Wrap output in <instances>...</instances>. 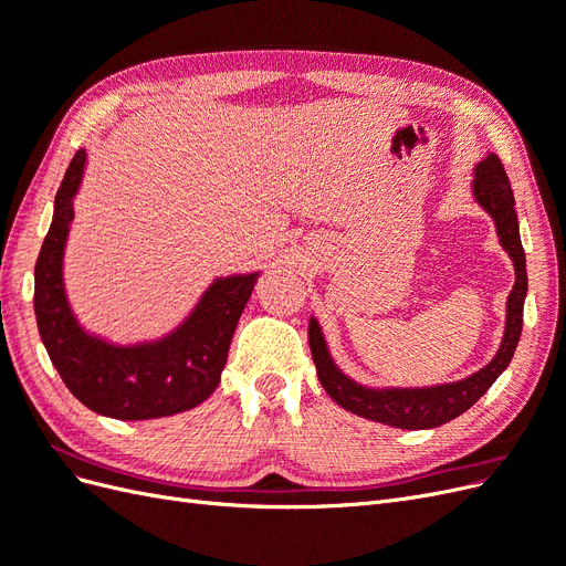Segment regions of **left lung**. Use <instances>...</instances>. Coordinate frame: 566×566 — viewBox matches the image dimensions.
Returning a JSON list of instances; mask_svg holds the SVG:
<instances>
[{"label":"left lung","instance_id":"8db88e82","mask_svg":"<svg viewBox=\"0 0 566 566\" xmlns=\"http://www.w3.org/2000/svg\"><path fill=\"white\" fill-rule=\"evenodd\" d=\"M472 196L493 219L499 241L510 254L512 266H515V285H512L507 295L505 333L499 352H495V356L484 368H479L470 378H462L458 382L434 387H366L352 380L349 375L335 366L321 333V325L312 316L310 347L316 364V375L323 389L331 394V399L337 401L342 408H347L349 413L389 427H399V430H432V427H439L465 413L470 406L484 397L486 389L512 361V354H515L522 335V316L528 285L526 256L520 241L515 196H512V188L499 156H493V153H489L482 163L474 165Z\"/></svg>","mask_w":566,"mask_h":566}]
</instances>
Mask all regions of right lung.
I'll use <instances>...</instances> for the list:
<instances>
[{"instance_id": "add662e5", "label": "right lung", "mask_w": 566, "mask_h": 566, "mask_svg": "<svg viewBox=\"0 0 566 566\" xmlns=\"http://www.w3.org/2000/svg\"><path fill=\"white\" fill-rule=\"evenodd\" d=\"M87 153L77 150L54 200V219L35 264L38 331L65 387L94 413L115 420H153L196 408L217 389L231 337L254 273L212 281L193 312L172 333L153 342L115 345L87 333L75 318L63 285V254L75 217Z\"/></svg>"}]
</instances>
